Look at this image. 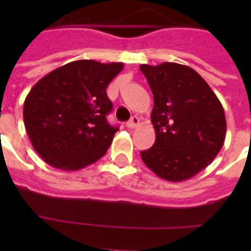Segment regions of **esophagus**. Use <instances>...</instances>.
Instances as JSON below:
<instances>
[{
  "label": "esophagus",
  "mask_w": 251,
  "mask_h": 251,
  "mask_svg": "<svg viewBox=\"0 0 251 251\" xmlns=\"http://www.w3.org/2000/svg\"><path fill=\"white\" fill-rule=\"evenodd\" d=\"M139 125V118L137 116H133V117L130 118V121L126 124V126L129 127V129H134V127H137Z\"/></svg>",
  "instance_id": "esophagus-1"
}]
</instances>
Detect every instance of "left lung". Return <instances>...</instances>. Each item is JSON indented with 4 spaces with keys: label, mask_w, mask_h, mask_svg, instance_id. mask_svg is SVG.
Segmentation results:
<instances>
[{
    "label": "left lung",
    "mask_w": 251,
    "mask_h": 251,
    "mask_svg": "<svg viewBox=\"0 0 251 251\" xmlns=\"http://www.w3.org/2000/svg\"><path fill=\"white\" fill-rule=\"evenodd\" d=\"M153 94L156 139L142 160L163 179L181 182L214 161L224 145L226 113L207 82L186 65H141Z\"/></svg>",
    "instance_id": "8db88e82"
}]
</instances>
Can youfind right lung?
<instances>
[{"instance_id": "add662e5", "label": "right lung", "mask_w": 251, "mask_h": 251, "mask_svg": "<svg viewBox=\"0 0 251 251\" xmlns=\"http://www.w3.org/2000/svg\"><path fill=\"white\" fill-rule=\"evenodd\" d=\"M122 62L73 61L43 76L27 95L23 120L41 159L61 171H79L105 155L118 127L106 114V87Z\"/></svg>"}]
</instances>
